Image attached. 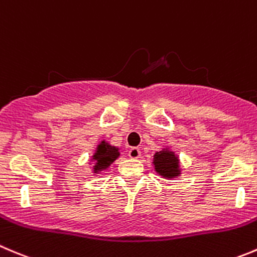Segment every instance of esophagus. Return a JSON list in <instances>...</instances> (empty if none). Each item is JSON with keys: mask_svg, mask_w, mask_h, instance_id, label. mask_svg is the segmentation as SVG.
<instances>
[{"mask_svg": "<svg viewBox=\"0 0 257 257\" xmlns=\"http://www.w3.org/2000/svg\"><path fill=\"white\" fill-rule=\"evenodd\" d=\"M128 156H129V158H132V159H138L139 157H141V151H139V148L133 147V148L129 149Z\"/></svg>", "mask_w": 257, "mask_h": 257, "instance_id": "34e87169", "label": "esophagus"}]
</instances>
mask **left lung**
I'll use <instances>...</instances> for the list:
<instances>
[{
    "mask_svg": "<svg viewBox=\"0 0 257 257\" xmlns=\"http://www.w3.org/2000/svg\"><path fill=\"white\" fill-rule=\"evenodd\" d=\"M154 169L163 178H176L181 174L179 159L173 151L163 148L153 156Z\"/></svg>",
    "mask_w": 257,
    "mask_h": 257,
    "instance_id": "1",
    "label": "left lung"
}]
</instances>
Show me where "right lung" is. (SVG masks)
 <instances>
[{"label":"right lung","instance_id":"right-lung-1","mask_svg":"<svg viewBox=\"0 0 257 257\" xmlns=\"http://www.w3.org/2000/svg\"><path fill=\"white\" fill-rule=\"evenodd\" d=\"M119 156H120L119 148L110 146L108 142L101 141L100 143H99V146L96 147L95 153L91 157V161H94V173H99V172L108 168Z\"/></svg>","mask_w":257,"mask_h":257}]
</instances>
